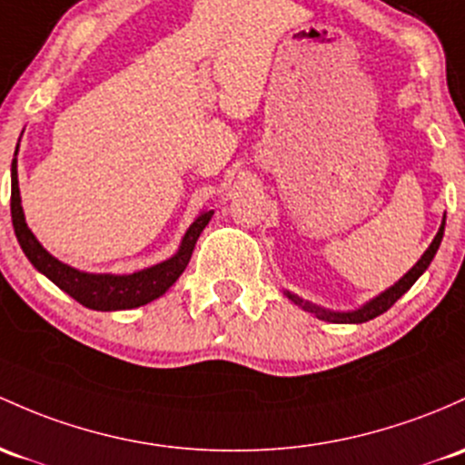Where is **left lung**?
<instances>
[{
	"mask_svg": "<svg viewBox=\"0 0 465 465\" xmlns=\"http://www.w3.org/2000/svg\"><path fill=\"white\" fill-rule=\"evenodd\" d=\"M443 228H446V214H443L441 226H439V231H437V234H434V239H432L430 246H428V251L421 254V259L414 263L411 271L403 274V277L399 279L394 286L388 288V291L379 292L377 297H372L371 302H366L363 306L354 308V311H326V308L317 306V303L306 302V299L297 297V294L291 292V291H283V294H286V297L291 299L292 303H297L299 308H303L306 312H312L314 317L322 319V322H331V323H363V322H371V319L386 312L388 308H391L392 303L397 302L399 297H401V294H406L408 291H411L412 283L417 282V279L428 271V266H430L434 254H437V251H439V243H441V239H443Z\"/></svg>",
	"mask_w": 465,
	"mask_h": 465,
	"instance_id": "left-lung-1",
	"label": "left lung"
}]
</instances>
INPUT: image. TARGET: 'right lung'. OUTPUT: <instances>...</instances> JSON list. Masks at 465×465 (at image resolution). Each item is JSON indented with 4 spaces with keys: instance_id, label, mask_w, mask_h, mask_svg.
I'll use <instances>...</instances> for the list:
<instances>
[{
    "instance_id": "right-lung-1",
    "label": "right lung",
    "mask_w": 465,
    "mask_h": 465,
    "mask_svg": "<svg viewBox=\"0 0 465 465\" xmlns=\"http://www.w3.org/2000/svg\"><path fill=\"white\" fill-rule=\"evenodd\" d=\"M17 151H15V159L11 166V214L17 242L19 246H22L24 254L28 257V262H31L39 272L46 274L54 286L62 288L66 294H71L74 302L91 308V311L102 312L131 311V308L146 306V303L162 297V294L177 282L179 274L186 271L188 262H191L193 257L194 243H197L203 228L208 226L214 211L199 213L197 219L188 226L186 234L182 237L177 252H174L171 259H166V262H159L151 268H143V271L131 274L86 272L59 262L57 257H53V254L37 242V237H35L31 228H28L26 217H24L22 194H19L17 179Z\"/></svg>"
}]
</instances>
